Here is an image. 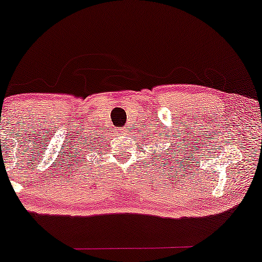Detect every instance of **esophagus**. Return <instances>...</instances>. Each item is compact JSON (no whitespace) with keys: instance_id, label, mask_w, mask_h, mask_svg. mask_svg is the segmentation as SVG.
I'll return each instance as SVG.
<instances>
[{"instance_id":"1","label":"esophagus","mask_w":262,"mask_h":262,"mask_svg":"<svg viewBox=\"0 0 262 262\" xmlns=\"http://www.w3.org/2000/svg\"><path fill=\"white\" fill-rule=\"evenodd\" d=\"M127 133H128V128H122V129H119V130H118L119 135H125Z\"/></svg>"}]
</instances>
